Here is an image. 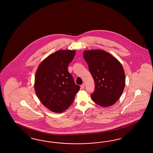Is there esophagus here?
Masks as SVG:
<instances>
[{"instance_id":"34e87169","label":"esophagus","mask_w":153,"mask_h":153,"mask_svg":"<svg viewBox=\"0 0 153 153\" xmlns=\"http://www.w3.org/2000/svg\"><path fill=\"white\" fill-rule=\"evenodd\" d=\"M85 84H82L81 85V88L82 89H84V88H85Z\"/></svg>"}]
</instances>
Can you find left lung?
Here are the masks:
<instances>
[{"mask_svg": "<svg viewBox=\"0 0 153 153\" xmlns=\"http://www.w3.org/2000/svg\"><path fill=\"white\" fill-rule=\"evenodd\" d=\"M83 56L94 81L92 100L105 108L115 104L125 85V74L121 62L102 49L85 50Z\"/></svg>", "mask_w": 153, "mask_h": 153, "instance_id": "1", "label": "left lung"}]
</instances>
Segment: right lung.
<instances>
[{"instance_id":"1","label":"right lung","mask_w":153,"mask_h":153,"mask_svg":"<svg viewBox=\"0 0 153 153\" xmlns=\"http://www.w3.org/2000/svg\"><path fill=\"white\" fill-rule=\"evenodd\" d=\"M75 54V50L57 51L44 59L37 69L35 93L40 102L53 112L67 110L79 90L68 69Z\"/></svg>"}]
</instances>
